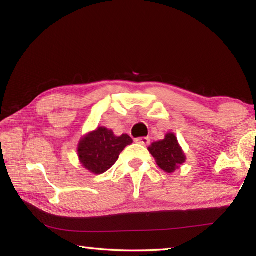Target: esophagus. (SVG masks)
Instances as JSON below:
<instances>
[{
    "label": "esophagus",
    "instance_id": "obj_1",
    "mask_svg": "<svg viewBox=\"0 0 256 256\" xmlns=\"http://www.w3.org/2000/svg\"><path fill=\"white\" fill-rule=\"evenodd\" d=\"M136 143H138V144H141V146H148V144L150 143V138H146V136H143V138H138L136 140Z\"/></svg>",
    "mask_w": 256,
    "mask_h": 256
}]
</instances>
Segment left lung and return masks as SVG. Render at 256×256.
Returning a JSON list of instances; mask_svg holds the SVG:
<instances>
[{"label":"left lung","instance_id":"left-lung-1","mask_svg":"<svg viewBox=\"0 0 256 256\" xmlns=\"http://www.w3.org/2000/svg\"><path fill=\"white\" fill-rule=\"evenodd\" d=\"M148 150L156 159V164L168 174L174 172L186 161L184 153L174 133L166 134L164 140L153 142Z\"/></svg>","mask_w":256,"mask_h":256}]
</instances>
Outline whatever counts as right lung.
I'll use <instances>...</instances> for the list:
<instances>
[{
	"instance_id": "add662e5",
	"label": "right lung",
	"mask_w": 256,
	"mask_h": 256,
	"mask_svg": "<svg viewBox=\"0 0 256 256\" xmlns=\"http://www.w3.org/2000/svg\"><path fill=\"white\" fill-rule=\"evenodd\" d=\"M132 142L128 134L116 136L112 130L100 126L82 138L77 148L78 158L84 168L102 174L118 161L120 153Z\"/></svg>"
}]
</instances>
